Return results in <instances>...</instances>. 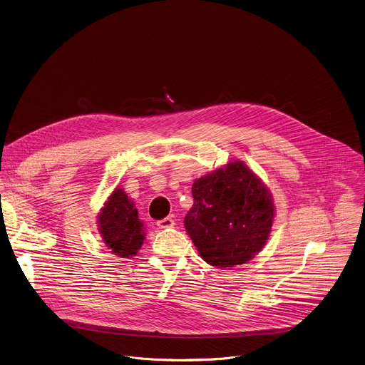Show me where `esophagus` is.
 Here are the masks:
<instances>
[{
  "label": "esophagus",
  "mask_w": 365,
  "mask_h": 365,
  "mask_svg": "<svg viewBox=\"0 0 365 365\" xmlns=\"http://www.w3.org/2000/svg\"><path fill=\"white\" fill-rule=\"evenodd\" d=\"M156 225H158V228H160V230H166V228H172V227L175 225V221L170 219V217H166V219L159 220V221L156 222Z\"/></svg>",
  "instance_id": "34e87169"
}]
</instances>
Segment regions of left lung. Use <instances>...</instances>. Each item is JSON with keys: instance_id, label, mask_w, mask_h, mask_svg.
<instances>
[{"instance_id": "8db88e82", "label": "left lung", "mask_w": 365, "mask_h": 365, "mask_svg": "<svg viewBox=\"0 0 365 365\" xmlns=\"http://www.w3.org/2000/svg\"><path fill=\"white\" fill-rule=\"evenodd\" d=\"M185 228L212 267L232 269L251 261L268 242L277 216L272 193L244 160L195 180Z\"/></svg>"}]
</instances>
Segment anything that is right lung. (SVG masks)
I'll list each match as a JSON object with an SVG mask.
<instances>
[{"label":"right lung","mask_w":365,"mask_h":365,"mask_svg":"<svg viewBox=\"0 0 365 365\" xmlns=\"http://www.w3.org/2000/svg\"><path fill=\"white\" fill-rule=\"evenodd\" d=\"M97 230L111 254L133 258L145 241V225L135 202L123 187H115L97 213Z\"/></svg>","instance_id":"right-lung-1"}]
</instances>
